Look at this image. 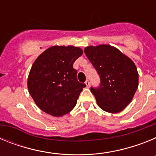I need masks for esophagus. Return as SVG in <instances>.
<instances>
[{"instance_id":"esophagus-1","label":"esophagus","mask_w":156,"mask_h":156,"mask_svg":"<svg viewBox=\"0 0 156 156\" xmlns=\"http://www.w3.org/2000/svg\"><path fill=\"white\" fill-rule=\"evenodd\" d=\"M85 84H86L87 87H90V81L88 80H87L86 82H85Z\"/></svg>"}]
</instances>
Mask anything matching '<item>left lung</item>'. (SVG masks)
Masks as SVG:
<instances>
[{"mask_svg": "<svg viewBox=\"0 0 156 156\" xmlns=\"http://www.w3.org/2000/svg\"><path fill=\"white\" fill-rule=\"evenodd\" d=\"M84 52L100 76V85L90 87L99 107L111 113L123 110L138 87V73L134 63L109 45L87 47Z\"/></svg>", "mask_w": 156, "mask_h": 156, "instance_id": "obj_1", "label": "left lung"}]
</instances>
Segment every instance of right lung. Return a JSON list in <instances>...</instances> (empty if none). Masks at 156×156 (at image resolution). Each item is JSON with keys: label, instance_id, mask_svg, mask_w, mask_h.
Returning a JSON list of instances; mask_svg holds the SVG:
<instances>
[{"label": "right lung", "instance_id": "right-lung-1", "mask_svg": "<svg viewBox=\"0 0 156 156\" xmlns=\"http://www.w3.org/2000/svg\"><path fill=\"white\" fill-rule=\"evenodd\" d=\"M80 48L54 46L43 52L32 66L28 89L37 105L53 116L69 112L85 83L77 80L73 63L82 55Z\"/></svg>", "mask_w": 156, "mask_h": 156}]
</instances>
